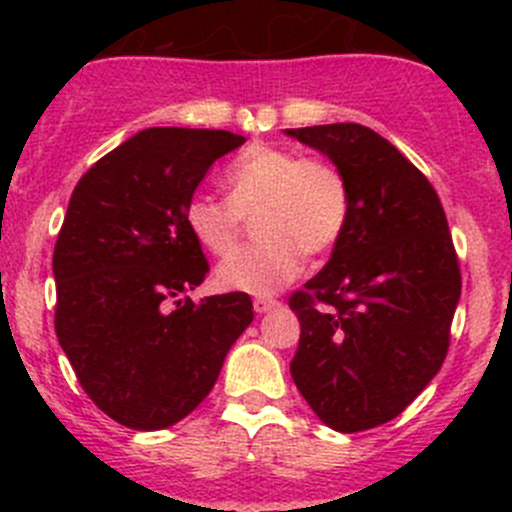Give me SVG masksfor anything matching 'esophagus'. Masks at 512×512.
I'll use <instances>...</instances> for the list:
<instances>
[{"label":"esophagus","mask_w":512,"mask_h":512,"mask_svg":"<svg viewBox=\"0 0 512 512\" xmlns=\"http://www.w3.org/2000/svg\"><path fill=\"white\" fill-rule=\"evenodd\" d=\"M252 307H255V312L265 314V312H272V309L280 307V302H277V299H272V297H257L255 302H252Z\"/></svg>","instance_id":"esophagus-1"}]
</instances>
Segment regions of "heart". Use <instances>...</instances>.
<instances>
[{
    "label": "heart",
    "instance_id": "heart-1",
    "mask_svg": "<svg viewBox=\"0 0 512 512\" xmlns=\"http://www.w3.org/2000/svg\"><path fill=\"white\" fill-rule=\"evenodd\" d=\"M227 200L195 193L185 203V227L203 250L225 257L247 219L261 242L227 257L218 285L232 292L272 294L299 275L304 255H329L349 223V183L324 158L287 148L255 146L227 165Z\"/></svg>",
    "mask_w": 512,
    "mask_h": 512
}]
</instances>
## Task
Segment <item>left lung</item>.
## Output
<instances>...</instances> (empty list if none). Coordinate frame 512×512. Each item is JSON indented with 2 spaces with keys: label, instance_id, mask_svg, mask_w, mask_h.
I'll return each instance as SVG.
<instances>
[{
  "label": "left lung",
  "instance_id": "1",
  "mask_svg": "<svg viewBox=\"0 0 512 512\" xmlns=\"http://www.w3.org/2000/svg\"><path fill=\"white\" fill-rule=\"evenodd\" d=\"M349 183V223L319 275L289 297L299 347L289 371L342 433L391 421L438 374L451 344L461 267L426 175L359 123L287 128Z\"/></svg>",
  "mask_w": 512,
  "mask_h": 512
}]
</instances>
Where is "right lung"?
<instances>
[{
    "instance_id": "right-lung-1",
    "label": "right lung",
    "mask_w": 512,
    "mask_h": 512,
    "mask_svg": "<svg viewBox=\"0 0 512 512\" xmlns=\"http://www.w3.org/2000/svg\"><path fill=\"white\" fill-rule=\"evenodd\" d=\"M242 143L230 131L146 128L71 193L54 247L56 337L81 389L121 426L158 431L188 416L255 317L245 292L180 297L210 270L185 203Z\"/></svg>"
}]
</instances>
